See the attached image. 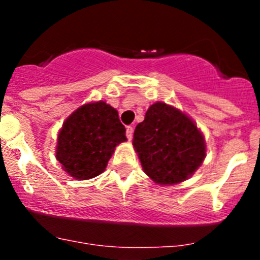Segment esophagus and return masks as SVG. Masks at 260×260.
<instances>
[{"instance_id": "34e87169", "label": "esophagus", "mask_w": 260, "mask_h": 260, "mask_svg": "<svg viewBox=\"0 0 260 260\" xmlns=\"http://www.w3.org/2000/svg\"><path fill=\"white\" fill-rule=\"evenodd\" d=\"M133 131H135V128H133V125H127V128H125V135H127L128 140H132V137H133Z\"/></svg>"}]
</instances>
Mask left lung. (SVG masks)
Instances as JSON below:
<instances>
[{"mask_svg":"<svg viewBox=\"0 0 260 260\" xmlns=\"http://www.w3.org/2000/svg\"><path fill=\"white\" fill-rule=\"evenodd\" d=\"M143 170L159 185L185 181L203 164L206 154L204 136L195 123L166 103L152 104L133 135Z\"/></svg>","mask_w":260,"mask_h":260,"instance_id":"1","label":"left lung"}]
</instances>
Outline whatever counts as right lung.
I'll use <instances>...</instances> for the list:
<instances>
[{
  "mask_svg": "<svg viewBox=\"0 0 260 260\" xmlns=\"http://www.w3.org/2000/svg\"><path fill=\"white\" fill-rule=\"evenodd\" d=\"M124 141L125 128L113 107L102 101L88 103L62 124L56 158L74 179H93L106 170L115 146Z\"/></svg>",
  "mask_w": 260,
  "mask_h": 260,
  "instance_id": "1",
  "label": "right lung"
}]
</instances>
